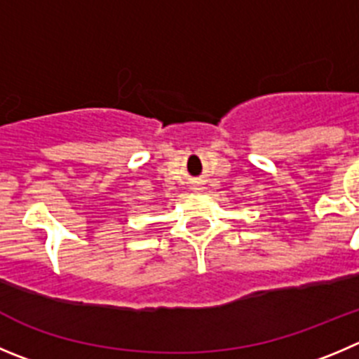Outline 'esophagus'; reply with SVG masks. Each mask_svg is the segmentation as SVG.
I'll return each mask as SVG.
<instances>
[{
  "label": "esophagus",
  "mask_w": 359,
  "mask_h": 359,
  "mask_svg": "<svg viewBox=\"0 0 359 359\" xmlns=\"http://www.w3.org/2000/svg\"><path fill=\"white\" fill-rule=\"evenodd\" d=\"M193 187H195V189H202V182H196Z\"/></svg>",
  "instance_id": "obj_1"
}]
</instances>
